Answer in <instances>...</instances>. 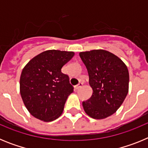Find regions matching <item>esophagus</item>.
<instances>
[{"label":"esophagus","mask_w":148,"mask_h":148,"mask_svg":"<svg viewBox=\"0 0 148 148\" xmlns=\"http://www.w3.org/2000/svg\"><path fill=\"white\" fill-rule=\"evenodd\" d=\"M82 85H83V84H82V83H81V82H80V83H78V84H77V85L75 86V88L76 89V90H78V89H79V88H81V87H82Z\"/></svg>","instance_id":"esophagus-1"}]
</instances>
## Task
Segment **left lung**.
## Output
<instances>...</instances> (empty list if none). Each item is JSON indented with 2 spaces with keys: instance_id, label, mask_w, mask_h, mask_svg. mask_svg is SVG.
Here are the masks:
<instances>
[{
  "instance_id": "left-lung-1",
  "label": "left lung",
  "mask_w": 148,
  "mask_h": 148,
  "mask_svg": "<svg viewBox=\"0 0 148 148\" xmlns=\"http://www.w3.org/2000/svg\"><path fill=\"white\" fill-rule=\"evenodd\" d=\"M79 56L88 72L92 96L82 102L85 113L103 119L116 113L129 90V73L118 56L104 49L81 52Z\"/></svg>"
}]
</instances>
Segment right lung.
<instances>
[{
    "instance_id": "1",
    "label": "right lung",
    "mask_w": 148,
    "mask_h": 148,
    "mask_svg": "<svg viewBox=\"0 0 148 148\" xmlns=\"http://www.w3.org/2000/svg\"><path fill=\"white\" fill-rule=\"evenodd\" d=\"M74 55V52L67 51H44L23 67L20 93L23 104L35 118L49 122L62 114L73 87L69 76L61 73V68Z\"/></svg>"
}]
</instances>
